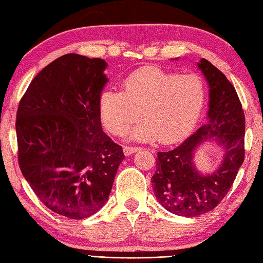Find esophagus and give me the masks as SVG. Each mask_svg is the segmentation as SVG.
Listing matches in <instances>:
<instances>
[{
	"label": "esophagus",
	"instance_id": "1",
	"mask_svg": "<svg viewBox=\"0 0 263 263\" xmlns=\"http://www.w3.org/2000/svg\"><path fill=\"white\" fill-rule=\"evenodd\" d=\"M138 151H140V147H128V146H125L124 148H123V153H124V155H126V156L131 155V154L136 153Z\"/></svg>",
	"mask_w": 263,
	"mask_h": 263
}]
</instances>
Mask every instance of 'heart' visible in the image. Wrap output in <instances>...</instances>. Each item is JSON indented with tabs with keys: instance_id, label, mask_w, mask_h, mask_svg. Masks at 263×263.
I'll return each mask as SVG.
<instances>
[{
	"instance_id": "obj_1",
	"label": "heart",
	"mask_w": 263,
	"mask_h": 263,
	"mask_svg": "<svg viewBox=\"0 0 263 263\" xmlns=\"http://www.w3.org/2000/svg\"><path fill=\"white\" fill-rule=\"evenodd\" d=\"M205 87L199 77L146 67L128 75L123 91L106 90L99 99L101 122L114 136H124L141 117L131 138L173 143L192 132L203 110Z\"/></svg>"
}]
</instances>
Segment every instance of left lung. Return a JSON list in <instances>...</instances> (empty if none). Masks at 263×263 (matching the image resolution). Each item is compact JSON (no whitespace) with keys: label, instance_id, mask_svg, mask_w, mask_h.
<instances>
[{"label":"left lung","instance_id":"8db88e82","mask_svg":"<svg viewBox=\"0 0 263 263\" xmlns=\"http://www.w3.org/2000/svg\"><path fill=\"white\" fill-rule=\"evenodd\" d=\"M198 68L210 87L208 122L173 151L158 152L152 177L158 202L181 217H196L217 208L233 186L245 156V115L237 92L209 60L200 59ZM213 136L225 149L224 161L217 172L204 176L193 165V153Z\"/></svg>","mask_w":263,"mask_h":263}]
</instances>
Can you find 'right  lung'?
Listing matches in <instances>:
<instances>
[{
  "label": "right lung",
  "instance_id": "obj_1",
  "mask_svg": "<svg viewBox=\"0 0 263 263\" xmlns=\"http://www.w3.org/2000/svg\"><path fill=\"white\" fill-rule=\"evenodd\" d=\"M106 67L100 58L61 55L34 77L17 110L20 171L46 208L69 219L104 206L124 159L101 127Z\"/></svg>",
  "mask_w": 263,
  "mask_h": 263
}]
</instances>
